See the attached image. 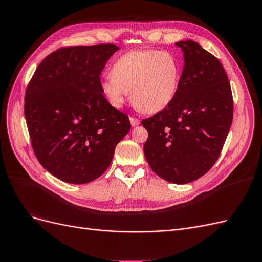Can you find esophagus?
<instances>
[{
  "mask_svg": "<svg viewBox=\"0 0 262 262\" xmlns=\"http://www.w3.org/2000/svg\"><path fill=\"white\" fill-rule=\"evenodd\" d=\"M130 122H131L132 126H137L140 124V120L137 118H130Z\"/></svg>",
  "mask_w": 262,
  "mask_h": 262,
  "instance_id": "esophagus-1",
  "label": "esophagus"
}]
</instances>
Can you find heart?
Here are the masks:
<instances>
[{
	"instance_id": "heart-1",
	"label": "heart",
	"mask_w": 262,
	"mask_h": 262,
	"mask_svg": "<svg viewBox=\"0 0 262 262\" xmlns=\"http://www.w3.org/2000/svg\"><path fill=\"white\" fill-rule=\"evenodd\" d=\"M181 63L169 51L141 49L119 57L110 76L100 87L112 105L121 107L128 92L133 105L145 114L160 113L177 95L181 81Z\"/></svg>"
}]
</instances>
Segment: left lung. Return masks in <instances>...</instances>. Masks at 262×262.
Masks as SVG:
<instances>
[{
	"label": "left lung",
	"mask_w": 262,
	"mask_h": 262,
	"mask_svg": "<svg viewBox=\"0 0 262 262\" xmlns=\"http://www.w3.org/2000/svg\"><path fill=\"white\" fill-rule=\"evenodd\" d=\"M176 46L184 52L177 95L153 117L144 155L157 176L184 185L207 173L223 148L233 121L231 84L221 62L192 40Z\"/></svg>",
	"instance_id": "obj_1"
}]
</instances>
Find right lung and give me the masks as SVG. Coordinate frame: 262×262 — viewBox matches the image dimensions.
I'll return each mask as SVG.
<instances>
[{"mask_svg": "<svg viewBox=\"0 0 262 262\" xmlns=\"http://www.w3.org/2000/svg\"><path fill=\"white\" fill-rule=\"evenodd\" d=\"M117 50L112 43L61 48L43 59L27 86L24 113L34 153L62 181L82 185L101 176L131 129L100 87Z\"/></svg>", "mask_w": 262, "mask_h": 262, "instance_id": "1", "label": "right lung"}]
</instances>
